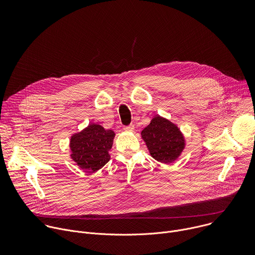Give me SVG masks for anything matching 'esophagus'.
<instances>
[{
    "mask_svg": "<svg viewBox=\"0 0 255 255\" xmlns=\"http://www.w3.org/2000/svg\"><path fill=\"white\" fill-rule=\"evenodd\" d=\"M134 129H135V127H134V125H132V124L129 125V126L124 127V130H125V131H128V132H133Z\"/></svg>",
    "mask_w": 255,
    "mask_h": 255,
    "instance_id": "esophagus-1",
    "label": "esophagus"
}]
</instances>
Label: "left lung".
Here are the masks:
<instances>
[{
  "label": "left lung",
  "mask_w": 255,
  "mask_h": 255,
  "mask_svg": "<svg viewBox=\"0 0 255 255\" xmlns=\"http://www.w3.org/2000/svg\"><path fill=\"white\" fill-rule=\"evenodd\" d=\"M141 137L150 155L165 164L175 161L186 147V140L179 128L159 115L154 116L150 124L141 131Z\"/></svg>",
  "instance_id": "8db88e82"
}]
</instances>
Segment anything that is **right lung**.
Returning a JSON list of instances; mask_svg holds the SVG:
<instances>
[{
  "label": "right lung",
  "instance_id": "obj_1",
  "mask_svg": "<svg viewBox=\"0 0 255 255\" xmlns=\"http://www.w3.org/2000/svg\"><path fill=\"white\" fill-rule=\"evenodd\" d=\"M114 137L113 130H106L96 123L90 124L70 137V157L82 169L96 172L110 160L109 150L113 146Z\"/></svg>",
  "mask_w": 255,
  "mask_h": 255
}]
</instances>
